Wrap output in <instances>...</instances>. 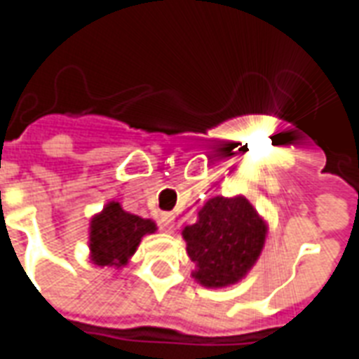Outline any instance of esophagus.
<instances>
[{"instance_id": "obj_1", "label": "esophagus", "mask_w": 359, "mask_h": 359, "mask_svg": "<svg viewBox=\"0 0 359 359\" xmlns=\"http://www.w3.org/2000/svg\"><path fill=\"white\" fill-rule=\"evenodd\" d=\"M159 221H161V226H163L165 231H171L172 225H175V215H172L171 211H163L159 215Z\"/></svg>"}]
</instances>
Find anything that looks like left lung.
<instances>
[{
  "mask_svg": "<svg viewBox=\"0 0 359 359\" xmlns=\"http://www.w3.org/2000/svg\"><path fill=\"white\" fill-rule=\"evenodd\" d=\"M267 225L244 196H215L198 211L182 238L194 262L192 277L205 288H223L248 275L262 254Z\"/></svg>",
  "mask_w": 359,
  "mask_h": 359,
  "instance_id": "1",
  "label": "left lung"
}]
</instances>
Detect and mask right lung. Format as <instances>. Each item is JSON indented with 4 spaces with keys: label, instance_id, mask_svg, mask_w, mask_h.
Masks as SVG:
<instances>
[{
    "label": "right lung",
    "instance_id": "1",
    "mask_svg": "<svg viewBox=\"0 0 359 359\" xmlns=\"http://www.w3.org/2000/svg\"><path fill=\"white\" fill-rule=\"evenodd\" d=\"M151 219H142L109 202L90 221V259L100 267H125L142 236L156 233Z\"/></svg>",
    "mask_w": 359,
    "mask_h": 359
}]
</instances>
